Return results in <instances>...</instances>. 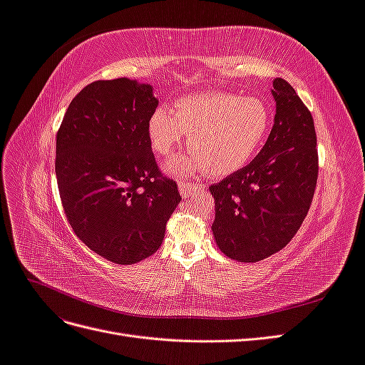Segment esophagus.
<instances>
[{
  "label": "esophagus",
  "instance_id": "obj_1",
  "mask_svg": "<svg viewBox=\"0 0 365 365\" xmlns=\"http://www.w3.org/2000/svg\"><path fill=\"white\" fill-rule=\"evenodd\" d=\"M178 187H180V193L182 195V196H189L196 187H200L197 184H193V182H185V181H180L178 182ZM202 187V185H201Z\"/></svg>",
  "mask_w": 365,
  "mask_h": 365
}]
</instances>
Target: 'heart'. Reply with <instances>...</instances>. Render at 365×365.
Wrapping results in <instances>:
<instances>
[{"instance_id":"heart-1","label":"heart","mask_w":365,"mask_h":365,"mask_svg":"<svg viewBox=\"0 0 365 365\" xmlns=\"http://www.w3.org/2000/svg\"><path fill=\"white\" fill-rule=\"evenodd\" d=\"M269 126V106L260 98L204 93L176 101L175 113L157 108L149 118L148 135L160 157H169L189 135L190 152L165 163L169 173L184 176L205 170L210 176H225L254 157Z\"/></svg>"}]
</instances>
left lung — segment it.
<instances>
[{
	"label": "left lung",
	"instance_id": "obj_1",
	"mask_svg": "<svg viewBox=\"0 0 365 365\" xmlns=\"http://www.w3.org/2000/svg\"><path fill=\"white\" fill-rule=\"evenodd\" d=\"M272 86L274 126L259 155L210 187L215 240L225 256L237 262H259L288 245L317 187L314 118L288 82L277 77Z\"/></svg>",
	"mask_w": 365,
	"mask_h": 365
}]
</instances>
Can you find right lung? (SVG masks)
<instances>
[{
  "instance_id": "1",
  "label": "right lung",
  "mask_w": 365,
  "mask_h": 365,
  "mask_svg": "<svg viewBox=\"0 0 365 365\" xmlns=\"http://www.w3.org/2000/svg\"><path fill=\"white\" fill-rule=\"evenodd\" d=\"M157 106L148 83L97 81L73 98L56 135V178L68 222L88 248L117 264L152 256L181 201L149 143Z\"/></svg>"
}]
</instances>
